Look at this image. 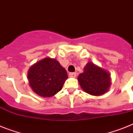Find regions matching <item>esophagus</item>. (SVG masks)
I'll list each match as a JSON object with an SVG mask.
<instances>
[{"label":"esophagus","mask_w":133,"mask_h":133,"mask_svg":"<svg viewBox=\"0 0 133 133\" xmlns=\"http://www.w3.org/2000/svg\"><path fill=\"white\" fill-rule=\"evenodd\" d=\"M69 77H72V78H75L77 77V73L76 72H70L69 74Z\"/></svg>","instance_id":"obj_1"}]
</instances>
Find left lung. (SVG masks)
Listing matches in <instances>:
<instances>
[{
	"mask_svg": "<svg viewBox=\"0 0 133 133\" xmlns=\"http://www.w3.org/2000/svg\"><path fill=\"white\" fill-rule=\"evenodd\" d=\"M81 88L93 96H100L108 90L111 85L110 74L93 63H88L83 72L78 77Z\"/></svg>",
	"mask_w": 133,
	"mask_h": 133,
	"instance_id": "1",
	"label": "left lung"
}]
</instances>
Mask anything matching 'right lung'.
Returning a JSON list of instances; mask_svg holds the SVG:
<instances>
[{"mask_svg": "<svg viewBox=\"0 0 133 133\" xmlns=\"http://www.w3.org/2000/svg\"><path fill=\"white\" fill-rule=\"evenodd\" d=\"M68 79L65 69L58 61L46 57L28 70V79L32 90L43 97H50L62 89Z\"/></svg>", "mask_w": 133, "mask_h": 133, "instance_id": "obj_1", "label": "right lung"}]
</instances>
